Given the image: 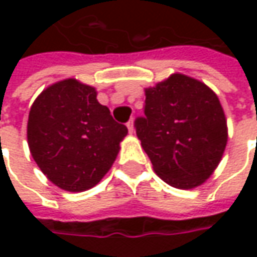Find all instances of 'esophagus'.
Segmentation results:
<instances>
[{"mask_svg":"<svg viewBox=\"0 0 257 257\" xmlns=\"http://www.w3.org/2000/svg\"><path fill=\"white\" fill-rule=\"evenodd\" d=\"M127 128H128V132H130V134H133L134 133V121H133V118L127 123Z\"/></svg>","mask_w":257,"mask_h":257,"instance_id":"obj_1","label":"esophagus"}]
</instances>
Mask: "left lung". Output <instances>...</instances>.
<instances>
[{"mask_svg": "<svg viewBox=\"0 0 257 257\" xmlns=\"http://www.w3.org/2000/svg\"><path fill=\"white\" fill-rule=\"evenodd\" d=\"M136 133L156 174L177 189L206 182L222 160L227 124L217 95L202 81L172 74L146 88Z\"/></svg>", "mask_w": 257, "mask_h": 257, "instance_id": "left-lung-1", "label": "left lung"}]
</instances>
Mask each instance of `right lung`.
I'll use <instances>...</instances> for the list:
<instances>
[{
	"label": "right lung",
	"mask_w": 257,
	"mask_h": 257,
	"mask_svg": "<svg viewBox=\"0 0 257 257\" xmlns=\"http://www.w3.org/2000/svg\"><path fill=\"white\" fill-rule=\"evenodd\" d=\"M127 132L97 101L94 87L67 78L35 98L27 139L50 182L67 192H84L110 170Z\"/></svg>",
	"instance_id": "obj_1"
}]
</instances>
